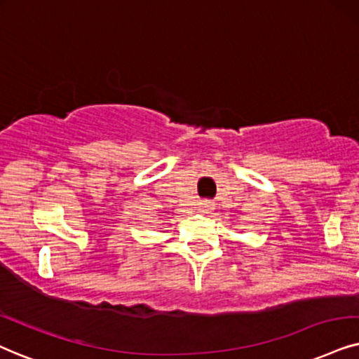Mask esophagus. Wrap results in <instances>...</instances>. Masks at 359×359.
I'll list each match as a JSON object with an SVG mask.
<instances>
[{
    "mask_svg": "<svg viewBox=\"0 0 359 359\" xmlns=\"http://www.w3.org/2000/svg\"><path fill=\"white\" fill-rule=\"evenodd\" d=\"M201 208H202L203 212L213 210V202H210V201H202V202H201Z\"/></svg>",
    "mask_w": 359,
    "mask_h": 359,
    "instance_id": "esophagus-1",
    "label": "esophagus"
}]
</instances>
